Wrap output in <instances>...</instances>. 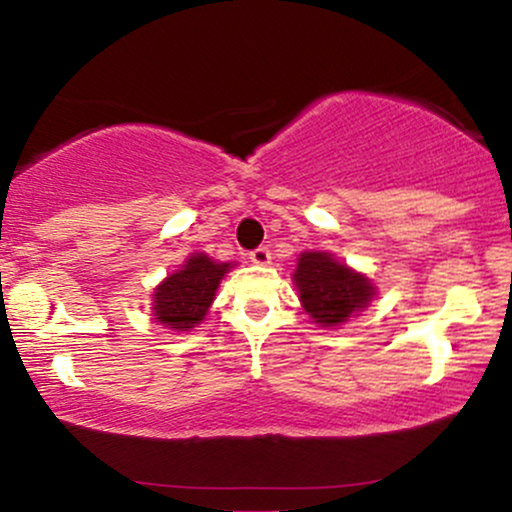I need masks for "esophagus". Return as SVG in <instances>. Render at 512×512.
Masks as SVG:
<instances>
[{
    "instance_id": "esophagus-1",
    "label": "esophagus",
    "mask_w": 512,
    "mask_h": 512,
    "mask_svg": "<svg viewBox=\"0 0 512 512\" xmlns=\"http://www.w3.org/2000/svg\"><path fill=\"white\" fill-rule=\"evenodd\" d=\"M248 260L255 264H269V260H272V252H269V248H255L248 255Z\"/></svg>"
}]
</instances>
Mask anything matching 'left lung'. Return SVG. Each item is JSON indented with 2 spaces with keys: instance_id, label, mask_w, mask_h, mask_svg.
<instances>
[{
  "instance_id": "left-lung-1",
  "label": "left lung",
  "mask_w": 512,
  "mask_h": 512,
  "mask_svg": "<svg viewBox=\"0 0 512 512\" xmlns=\"http://www.w3.org/2000/svg\"><path fill=\"white\" fill-rule=\"evenodd\" d=\"M293 284L305 313L322 327L344 325L375 296L368 276L346 267L330 252H303L293 272Z\"/></svg>"
}]
</instances>
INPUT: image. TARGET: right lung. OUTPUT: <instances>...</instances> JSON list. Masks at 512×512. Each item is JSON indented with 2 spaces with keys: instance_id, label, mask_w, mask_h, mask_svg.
Returning a JSON list of instances; mask_svg holds the SVG:
<instances>
[{
  "instance_id": "1",
  "label": "right lung",
  "mask_w": 512,
  "mask_h": 512,
  "mask_svg": "<svg viewBox=\"0 0 512 512\" xmlns=\"http://www.w3.org/2000/svg\"><path fill=\"white\" fill-rule=\"evenodd\" d=\"M231 262H214L195 252L175 274L166 276L154 291V320L175 332H187L207 315L223 274Z\"/></svg>"
}]
</instances>
